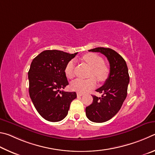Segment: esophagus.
Masks as SVG:
<instances>
[{
    "mask_svg": "<svg viewBox=\"0 0 155 155\" xmlns=\"http://www.w3.org/2000/svg\"><path fill=\"white\" fill-rule=\"evenodd\" d=\"M83 93H77V95L78 96V97H81V96H82L83 95Z\"/></svg>",
    "mask_w": 155,
    "mask_h": 155,
    "instance_id": "1",
    "label": "esophagus"
}]
</instances>
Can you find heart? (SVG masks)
Returning a JSON list of instances; mask_svg holds the SVG:
<instances>
[{
	"label": "heart",
	"mask_w": 155,
	"mask_h": 155,
	"mask_svg": "<svg viewBox=\"0 0 155 155\" xmlns=\"http://www.w3.org/2000/svg\"><path fill=\"white\" fill-rule=\"evenodd\" d=\"M82 59L91 67L89 74L90 78L86 80L76 79L71 84L72 90L78 93H85L96 85V78L99 82H104L109 75V69L104 64V61L101 57L95 54H87L83 56ZM75 62L70 61L64 68V73L67 78L72 79L74 77ZM94 77L96 78H94Z\"/></svg>",
	"instance_id": "obj_1"
}]
</instances>
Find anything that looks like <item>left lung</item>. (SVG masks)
Wrapping results in <instances>:
<instances>
[{
    "label": "left lung",
    "instance_id": "left-lung-1",
    "mask_svg": "<svg viewBox=\"0 0 155 155\" xmlns=\"http://www.w3.org/2000/svg\"><path fill=\"white\" fill-rule=\"evenodd\" d=\"M88 51L103 54L110 63L107 79L96 90L102 94L101 97L92 95L93 101L86 107V115L89 120L94 123H104L118 113L126 99L129 83L128 68L123 57L112 49L96 48Z\"/></svg>",
    "mask_w": 155,
    "mask_h": 155
}]
</instances>
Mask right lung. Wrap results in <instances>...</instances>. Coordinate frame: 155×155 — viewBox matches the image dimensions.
<instances>
[{
  "mask_svg": "<svg viewBox=\"0 0 155 155\" xmlns=\"http://www.w3.org/2000/svg\"><path fill=\"white\" fill-rule=\"evenodd\" d=\"M78 52L45 50L32 60L28 71L29 94L38 113L50 122L66 117L75 92L61 91L69 84L64 68Z\"/></svg>",
  "mask_w": 155,
  "mask_h": 155,
  "instance_id": "obj_1",
  "label": "right lung"
}]
</instances>
